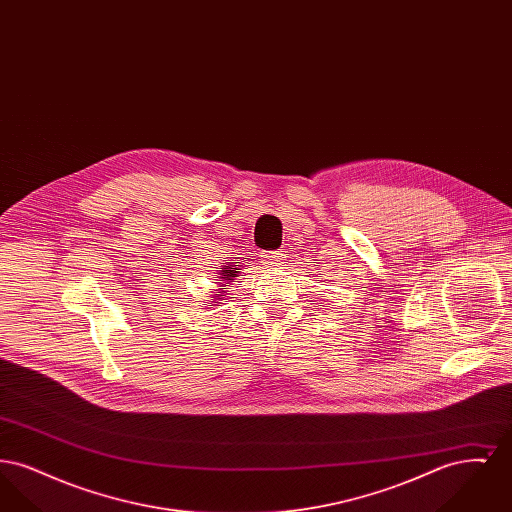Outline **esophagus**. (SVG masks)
Here are the masks:
<instances>
[{
	"mask_svg": "<svg viewBox=\"0 0 512 512\" xmlns=\"http://www.w3.org/2000/svg\"><path fill=\"white\" fill-rule=\"evenodd\" d=\"M261 257H263V263L267 265V268L282 267L286 261V255L282 251H265Z\"/></svg>",
	"mask_w": 512,
	"mask_h": 512,
	"instance_id": "34e87169",
	"label": "esophagus"
}]
</instances>
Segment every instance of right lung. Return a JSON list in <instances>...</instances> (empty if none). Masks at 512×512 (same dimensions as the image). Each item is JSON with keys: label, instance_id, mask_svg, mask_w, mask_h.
<instances>
[{"label": "right lung", "instance_id": "1", "mask_svg": "<svg viewBox=\"0 0 512 512\" xmlns=\"http://www.w3.org/2000/svg\"><path fill=\"white\" fill-rule=\"evenodd\" d=\"M238 270H240V268H236V270H222V272H220V274H222L220 278H224V280H232V276H234Z\"/></svg>", "mask_w": 512, "mask_h": 512}]
</instances>
